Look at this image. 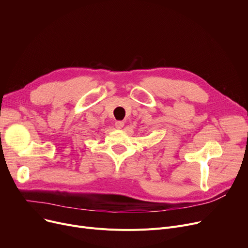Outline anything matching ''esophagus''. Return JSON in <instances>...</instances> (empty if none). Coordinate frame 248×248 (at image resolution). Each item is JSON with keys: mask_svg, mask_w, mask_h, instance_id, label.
I'll use <instances>...</instances> for the list:
<instances>
[{"mask_svg": "<svg viewBox=\"0 0 248 248\" xmlns=\"http://www.w3.org/2000/svg\"><path fill=\"white\" fill-rule=\"evenodd\" d=\"M124 125V122H122V121H117V122H115V127L116 128H122L123 126Z\"/></svg>", "mask_w": 248, "mask_h": 248, "instance_id": "34e87169", "label": "esophagus"}]
</instances>
